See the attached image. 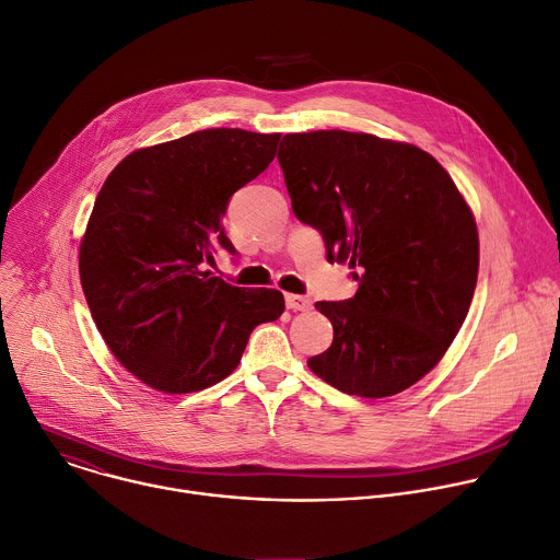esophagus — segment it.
<instances>
[{
	"label": "esophagus",
	"mask_w": 560,
	"mask_h": 560,
	"mask_svg": "<svg viewBox=\"0 0 560 560\" xmlns=\"http://www.w3.org/2000/svg\"><path fill=\"white\" fill-rule=\"evenodd\" d=\"M284 302L291 312H306V308H312V300H308L306 295H298V293H287Z\"/></svg>",
	"instance_id": "obj_1"
}]
</instances>
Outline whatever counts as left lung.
I'll use <instances>...</instances> for the list:
<instances>
[{"label": "left lung", "instance_id": "8db88e82", "mask_svg": "<svg viewBox=\"0 0 560 560\" xmlns=\"http://www.w3.org/2000/svg\"><path fill=\"white\" fill-rule=\"evenodd\" d=\"M278 162L295 218L358 282L349 300L316 302L334 342L308 369L349 396L405 392L439 364L469 312L478 231L467 202L429 153L369 133H291Z\"/></svg>", "mask_w": 560, "mask_h": 560}]
</instances>
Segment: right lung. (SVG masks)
Segmentation results:
<instances>
[{
  "instance_id": "right-lung-1",
  "label": "right lung",
  "mask_w": 560,
  "mask_h": 560,
  "mask_svg": "<svg viewBox=\"0 0 560 560\" xmlns=\"http://www.w3.org/2000/svg\"><path fill=\"white\" fill-rule=\"evenodd\" d=\"M280 133L209 129L133 151L106 177L80 246L91 316L144 385L202 392L237 366L248 336L284 312L276 289H244L207 265L235 246L231 196L276 158Z\"/></svg>"
}]
</instances>
